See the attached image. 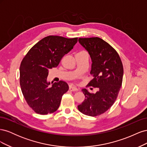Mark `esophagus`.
Listing matches in <instances>:
<instances>
[{"label": "esophagus", "mask_w": 147, "mask_h": 147, "mask_svg": "<svg viewBox=\"0 0 147 147\" xmlns=\"http://www.w3.org/2000/svg\"><path fill=\"white\" fill-rule=\"evenodd\" d=\"M69 90L71 91H78V89L75 87L72 86H69Z\"/></svg>", "instance_id": "1"}]
</instances>
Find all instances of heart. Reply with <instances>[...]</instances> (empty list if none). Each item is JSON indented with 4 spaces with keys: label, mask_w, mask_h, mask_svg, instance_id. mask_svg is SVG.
<instances>
[{
    "label": "heart",
    "mask_w": 147,
    "mask_h": 147,
    "mask_svg": "<svg viewBox=\"0 0 147 147\" xmlns=\"http://www.w3.org/2000/svg\"><path fill=\"white\" fill-rule=\"evenodd\" d=\"M80 53H83V52H80Z\"/></svg>",
    "instance_id": "1"
}]
</instances>
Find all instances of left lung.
I'll use <instances>...</instances> for the list:
<instances>
[{"label": "left lung", "mask_w": 147, "mask_h": 147, "mask_svg": "<svg viewBox=\"0 0 147 147\" xmlns=\"http://www.w3.org/2000/svg\"><path fill=\"white\" fill-rule=\"evenodd\" d=\"M78 41L92 60L90 73L93 78L88 86L98 88L99 91L93 94L83 89L86 99L78 109L88 116H99L108 110L117 98L123 82V63L117 51L102 38H80Z\"/></svg>", "instance_id": "8db88e82"}]
</instances>
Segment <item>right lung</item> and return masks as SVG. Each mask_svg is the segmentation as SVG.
I'll list each match as a JSON object with an SVG mask.
<instances>
[{"label":"right lung","mask_w":147,"mask_h":147,"mask_svg":"<svg viewBox=\"0 0 147 147\" xmlns=\"http://www.w3.org/2000/svg\"><path fill=\"white\" fill-rule=\"evenodd\" d=\"M78 38H67L49 35L30 49L21 61L20 83L21 91L30 107L35 113L47 115L59 108L62 97L69 90L64 81L51 86L47 79L48 71L56 67L63 57L77 43Z\"/></svg>","instance_id":"obj_1"}]
</instances>
